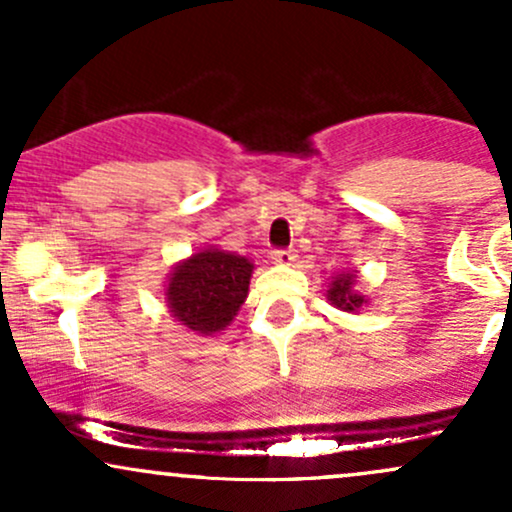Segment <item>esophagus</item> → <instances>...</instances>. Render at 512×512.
<instances>
[{
  "instance_id": "esophagus-1",
  "label": "esophagus",
  "mask_w": 512,
  "mask_h": 512,
  "mask_svg": "<svg viewBox=\"0 0 512 512\" xmlns=\"http://www.w3.org/2000/svg\"><path fill=\"white\" fill-rule=\"evenodd\" d=\"M272 260L279 262V264H291L293 260H296V250L291 248H276L272 252Z\"/></svg>"
}]
</instances>
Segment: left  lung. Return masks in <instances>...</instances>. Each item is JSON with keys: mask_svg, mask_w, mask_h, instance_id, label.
Segmentation results:
<instances>
[{"mask_svg": "<svg viewBox=\"0 0 512 512\" xmlns=\"http://www.w3.org/2000/svg\"><path fill=\"white\" fill-rule=\"evenodd\" d=\"M327 298L342 310H358L363 303V296L354 293V276L342 274L332 281V289L327 291Z\"/></svg>", "mask_w": 512, "mask_h": 512, "instance_id": "8db88e82", "label": "left lung"}]
</instances>
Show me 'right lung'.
Returning a JSON list of instances; mask_svg holds the SVG:
<instances>
[{
    "instance_id": "1",
    "label": "right lung",
    "mask_w": 512,
    "mask_h": 512,
    "mask_svg": "<svg viewBox=\"0 0 512 512\" xmlns=\"http://www.w3.org/2000/svg\"><path fill=\"white\" fill-rule=\"evenodd\" d=\"M252 264L223 250H204L178 264L168 281V303L192 332H219L248 296Z\"/></svg>"
}]
</instances>
